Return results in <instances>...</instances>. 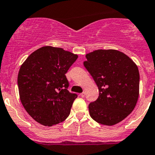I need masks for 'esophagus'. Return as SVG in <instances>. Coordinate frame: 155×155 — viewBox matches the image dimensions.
Instances as JSON below:
<instances>
[{
    "instance_id": "1",
    "label": "esophagus",
    "mask_w": 155,
    "mask_h": 155,
    "mask_svg": "<svg viewBox=\"0 0 155 155\" xmlns=\"http://www.w3.org/2000/svg\"><path fill=\"white\" fill-rule=\"evenodd\" d=\"M79 95H80L82 97H85V92H82V93H81V94H79Z\"/></svg>"
}]
</instances>
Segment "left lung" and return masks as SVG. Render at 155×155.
Returning a JSON list of instances; mask_svg holds the SVG:
<instances>
[{
  "mask_svg": "<svg viewBox=\"0 0 155 155\" xmlns=\"http://www.w3.org/2000/svg\"><path fill=\"white\" fill-rule=\"evenodd\" d=\"M84 67L98 87L97 100L88 105L97 123L113 126L134 110L139 94V72L127 55L117 50H96L85 55Z\"/></svg>",
  "mask_w": 155,
  "mask_h": 155,
  "instance_id": "left-lung-1",
  "label": "left lung"
}]
</instances>
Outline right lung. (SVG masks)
Here are the masks:
<instances>
[{
    "label": "right lung",
    "instance_id": "1",
    "mask_svg": "<svg viewBox=\"0 0 155 155\" xmlns=\"http://www.w3.org/2000/svg\"><path fill=\"white\" fill-rule=\"evenodd\" d=\"M77 54L61 48L45 46L21 65L17 82L19 98L31 117L46 127L65 120L77 94L67 90L66 76Z\"/></svg>",
    "mask_w": 155,
    "mask_h": 155
}]
</instances>
